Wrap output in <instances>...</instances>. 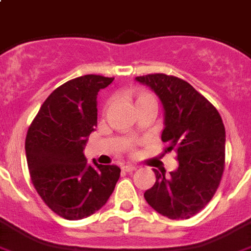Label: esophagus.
Instances as JSON below:
<instances>
[{"label":"esophagus","mask_w":251,"mask_h":251,"mask_svg":"<svg viewBox=\"0 0 251 251\" xmlns=\"http://www.w3.org/2000/svg\"><path fill=\"white\" fill-rule=\"evenodd\" d=\"M122 170H124L125 172H127V174H131V172L135 171L136 167H135V166H132V165H126V166H124V167H122Z\"/></svg>","instance_id":"esophagus-1"}]
</instances>
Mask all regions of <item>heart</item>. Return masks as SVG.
<instances>
[{"instance_id": "b5f03b06", "label": "heart", "mask_w": 251, "mask_h": 251, "mask_svg": "<svg viewBox=\"0 0 251 251\" xmlns=\"http://www.w3.org/2000/svg\"><path fill=\"white\" fill-rule=\"evenodd\" d=\"M135 97H136V102H139V100H144V98H147V97H151V96L149 93H147V92H138Z\"/></svg>"}]
</instances>
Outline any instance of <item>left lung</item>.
<instances>
[{
    "label": "left lung",
    "mask_w": 251,
    "mask_h": 251,
    "mask_svg": "<svg viewBox=\"0 0 251 251\" xmlns=\"http://www.w3.org/2000/svg\"><path fill=\"white\" fill-rule=\"evenodd\" d=\"M151 86L165 108L162 142L176 151L178 167L166 176L155 174L144 193L155 212L170 220H187L199 213L220 186L225 171L226 131L220 113L190 84L166 74L136 76Z\"/></svg>",
    "instance_id": "obj_1"
}]
</instances>
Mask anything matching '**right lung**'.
<instances>
[{
	"instance_id": "1",
	"label": "right lung",
	"mask_w": 251,
	"mask_h": 251,
	"mask_svg": "<svg viewBox=\"0 0 251 251\" xmlns=\"http://www.w3.org/2000/svg\"><path fill=\"white\" fill-rule=\"evenodd\" d=\"M112 81L93 74L69 80L48 96L26 132L31 182L47 207L65 220H83L100 210L120 177L117 166L90 165L83 153L97 126L98 92Z\"/></svg>"
}]
</instances>
